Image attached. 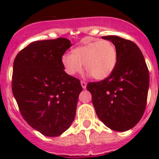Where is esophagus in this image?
I'll return each mask as SVG.
<instances>
[{
  "mask_svg": "<svg viewBox=\"0 0 159 159\" xmlns=\"http://www.w3.org/2000/svg\"><path fill=\"white\" fill-rule=\"evenodd\" d=\"M81 85H82V87L83 89H85V88L87 87V82H84V81H81Z\"/></svg>",
  "mask_w": 159,
  "mask_h": 159,
  "instance_id": "esophagus-1",
  "label": "esophagus"
}]
</instances>
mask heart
Masks as SVG:
<instances>
[{"label": "heart", "mask_w": 159, "mask_h": 159, "mask_svg": "<svg viewBox=\"0 0 159 159\" xmlns=\"http://www.w3.org/2000/svg\"><path fill=\"white\" fill-rule=\"evenodd\" d=\"M118 53L111 41L102 39L88 41L72 50V53H64L61 62L65 72L75 76L85 69L95 79L103 80L113 72L116 67Z\"/></svg>", "instance_id": "heart-1"}]
</instances>
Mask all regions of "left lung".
Masks as SVG:
<instances>
[{"mask_svg": "<svg viewBox=\"0 0 159 159\" xmlns=\"http://www.w3.org/2000/svg\"><path fill=\"white\" fill-rule=\"evenodd\" d=\"M115 44L118 59L106 79L89 82L92 104L98 118L108 128L123 132L140 120L145 111L149 72L143 55L135 43L119 36H103Z\"/></svg>", "mask_w": 159, "mask_h": 159, "instance_id": "left-lung-1", "label": "left lung"}]
</instances>
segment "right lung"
<instances>
[{"label":"right lung","instance_id":"right-lung-1","mask_svg":"<svg viewBox=\"0 0 159 159\" xmlns=\"http://www.w3.org/2000/svg\"><path fill=\"white\" fill-rule=\"evenodd\" d=\"M69 39L34 41L16 55L12 92L25 120L42 134L56 137L76 116L81 82L64 71L61 58Z\"/></svg>","mask_w":159,"mask_h":159}]
</instances>
